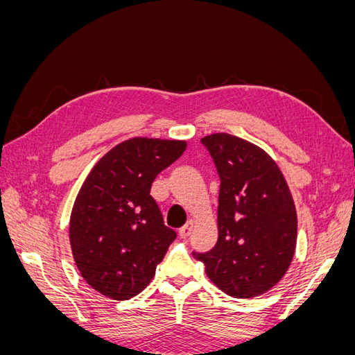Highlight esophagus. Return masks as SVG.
I'll return each instance as SVG.
<instances>
[{
    "instance_id": "obj_1",
    "label": "esophagus",
    "mask_w": 355,
    "mask_h": 355,
    "mask_svg": "<svg viewBox=\"0 0 355 355\" xmlns=\"http://www.w3.org/2000/svg\"><path fill=\"white\" fill-rule=\"evenodd\" d=\"M192 228H194V220H188V222L185 223V227H182V228L179 230V235H180V239H187L188 235L191 234Z\"/></svg>"
}]
</instances>
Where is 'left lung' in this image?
<instances>
[{"label": "left lung", "mask_w": 355, "mask_h": 355, "mask_svg": "<svg viewBox=\"0 0 355 355\" xmlns=\"http://www.w3.org/2000/svg\"><path fill=\"white\" fill-rule=\"evenodd\" d=\"M220 178L216 245L192 253L206 274L232 297L272 288L292 263L297 216L287 182L262 148L228 133L201 139Z\"/></svg>", "instance_id": "1"}]
</instances>
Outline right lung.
I'll list each match as a JSON object with an SVG mask.
<instances>
[{"label":"right lung","instance_id":"1","mask_svg":"<svg viewBox=\"0 0 355 355\" xmlns=\"http://www.w3.org/2000/svg\"><path fill=\"white\" fill-rule=\"evenodd\" d=\"M185 141L133 137L94 164L75 198L69 241L81 277L106 297L125 300L151 283L176 232L149 196Z\"/></svg>","mask_w":355,"mask_h":355}]
</instances>
